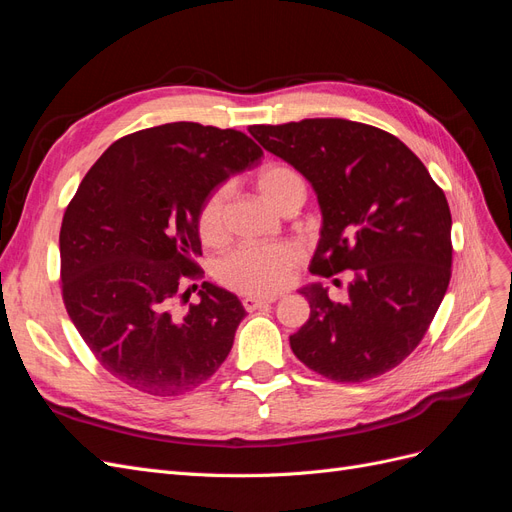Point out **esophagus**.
I'll list each match as a JSON object with an SVG mask.
<instances>
[{
	"label": "esophagus",
	"instance_id": "1",
	"mask_svg": "<svg viewBox=\"0 0 512 512\" xmlns=\"http://www.w3.org/2000/svg\"><path fill=\"white\" fill-rule=\"evenodd\" d=\"M275 301H277V297H245L243 299V307L247 309V312H256V309L267 307V305H271Z\"/></svg>",
	"mask_w": 512,
	"mask_h": 512
}]
</instances>
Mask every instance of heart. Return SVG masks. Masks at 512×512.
Here are the masks:
<instances>
[{
  "instance_id": "heart-1",
  "label": "heart",
  "mask_w": 512,
  "mask_h": 512,
  "mask_svg": "<svg viewBox=\"0 0 512 512\" xmlns=\"http://www.w3.org/2000/svg\"><path fill=\"white\" fill-rule=\"evenodd\" d=\"M256 188L267 203L282 209L292 198L303 196V181L284 164H265L256 173ZM226 188H215L198 211V232L205 243L224 237ZM303 258L301 247L292 241L252 243L232 250L218 262L220 282L243 294H275L292 280V271Z\"/></svg>"
}]
</instances>
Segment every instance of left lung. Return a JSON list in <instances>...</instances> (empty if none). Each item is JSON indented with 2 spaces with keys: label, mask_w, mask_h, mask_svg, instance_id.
<instances>
[{
  "label": "left lung",
  "mask_w": 512,
  "mask_h": 512,
  "mask_svg": "<svg viewBox=\"0 0 512 512\" xmlns=\"http://www.w3.org/2000/svg\"><path fill=\"white\" fill-rule=\"evenodd\" d=\"M256 141L312 183L322 211L314 275L354 271L348 303L322 284L299 292L309 320L290 335L297 359L335 382L397 367L421 344L451 282V209L397 136L348 119L250 126Z\"/></svg>",
  "instance_id": "1"
}]
</instances>
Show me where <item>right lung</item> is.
<instances>
[{
	"mask_svg": "<svg viewBox=\"0 0 512 512\" xmlns=\"http://www.w3.org/2000/svg\"><path fill=\"white\" fill-rule=\"evenodd\" d=\"M239 130L192 121L119 138L89 168L59 232L61 297L98 363L149 395H183L209 380L235 342L245 309L200 277L198 211L215 185L258 164Z\"/></svg>",
	"mask_w": 512,
	"mask_h": 512,
	"instance_id": "1",
	"label": "right lung"
}]
</instances>
